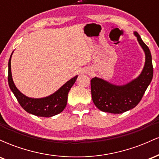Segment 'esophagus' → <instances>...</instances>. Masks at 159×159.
<instances>
[{
  "label": "esophagus",
  "mask_w": 159,
  "mask_h": 159,
  "mask_svg": "<svg viewBox=\"0 0 159 159\" xmlns=\"http://www.w3.org/2000/svg\"><path fill=\"white\" fill-rule=\"evenodd\" d=\"M86 73H87V75H92V72H91L90 69H88V70H87Z\"/></svg>",
  "instance_id": "esophagus-1"
}]
</instances>
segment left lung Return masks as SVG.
I'll list each match as a JSON object with an SVG mask.
<instances>
[{
	"label": "left lung",
	"mask_w": 159,
	"mask_h": 159,
	"mask_svg": "<svg viewBox=\"0 0 159 159\" xmlns=\"http://www.w3.org/2000/svg\"><path fill=\"white\" fill-rule=\"evenodd\" d=\"M145 54L143 70L136 78L123 85H116L102 78L95 77L90 81L91 94L94 105L104 112L122 114L138 105L152 79V55L139 34L134 31Z\"/></svg>",
	"instance_id": "obj_1"
}]
</instances>
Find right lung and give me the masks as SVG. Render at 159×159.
<instances>
[{
    "label": "right lung",
    "mask_w": 159,
    "mask_h": 159,
    "mask_svg": "<svg viewBox=\"0 0 159 159\" xmlns=\"http://www.w3.org/2000/svg\"><path fill=\"white\" fill-rule=\"evenodd\" d=\"M12 53L11 54L8 63V83L10 90L15 95L20 105L27 113L37 116L51 117L61 113L66 106L69 91L75 82L78 75L66 82L56 92L50 96L37 98L28 97L18 90L12 80L11 72V57Z\"/></svg>",
    "instance_id": "1"
}]
</instances>
